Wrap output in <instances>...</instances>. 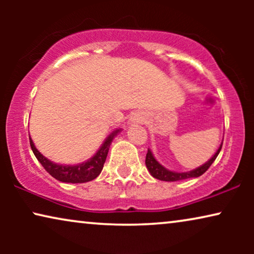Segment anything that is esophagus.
I'll return each mask as SVG.
<instances>
[{
  "label": "esophagus",
  "instance_id": "obj_1",
  "mask_svg": "<svg viewBox=\"0 0 254 254\" xmlns=\"http://www.w3.org/2000/svg\"><path fill=\"white\" fill-rule=\"evenodd\" d=\"M144 120V114L142 112H134L130 116L131 123H142Z\"/></svg>",
  "mask_w": 254,
  "mask_h": 254
}]
</instances>
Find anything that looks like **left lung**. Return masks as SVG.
I'll list each match as a JSON object with an SVG mask.
<instances>
[{"mask_svg": "<svg viewBox=\"0 0 254 254\" xmlns=\"http://www.w3.org/2000/svg\"><path fill=\"white\" fill-rule=\"evenodd\" d=\"M222 144H223V142H222L220 148L217 149V151L215 152V155L209 159V161L204 163L203 165L199 166V168L194 169L192 171H189V172H175V171H170V170L165 169L164 166L161 165L157 161H156L154 155H152V152L149 150V149H148L147 156H145V165H147V169L149 170V172H150V175L154 177V178L163 180V182H178V180H184L189 178H196V177L202 176L203 173L209 169V166L213 164L218 154H220Z\"/></svg>", "mask_w": 254, "mask_h": 254, "instance_id": "8db88e82", "label": "left lung"}]
</instances>
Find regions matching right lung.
<instances>
[{"instance_id": "1", "label": "right lung", "mask_w": 254, "mask_h": 254, "mask_svg": "<svg viewBox=\"0 0 254 254\" xmlns=\"http://www.w3.org/2000/svg\"><path fill=\"white\" fill-rule=\"evenodd\" d=\"M120 129L114 130L111 133L106 140L104 141L102 147L98 149V151L92 156L91 158L88 159L86 162H83L81 164L76 165H61L53 163L50 159H47L44 155H41L38 149L34 145L33 141L30 137V145L32 149L34 156H36L40 164L44 166V169L53 177V178L60 180L62 183H72V184H81L91 182L97 178L102 172L104 163L106 161L107 152H109L111 142L114 136L119 133Z\"/></svg>"}]
</instances>
